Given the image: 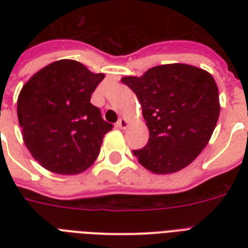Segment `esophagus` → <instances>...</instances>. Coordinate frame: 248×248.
Here are the masks:
<instances>
[{"mask_svg": "<svg viewBox=\"0 0 248 248\" xmlns=\"http://www.w3.org/2000/svg\"><path fill=\"white\" fill-rule=\"evenodd\" d=\"M127 126H128V121L126 120V118H121V120L117 122V127L122 128V130L127 127Z\"/></svg>", "mask_w": 248, "mask_h": 248, "instance_id": "obj_1", "label": "esophagus"}]
</instances>
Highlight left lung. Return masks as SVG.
I'll return each instance as SVG.
<instances>
[{
    "instance_id": "8db88e82",
    "label": "left lung",
    "mask_w": 248,
    "mask_h": 248,
    "mask_svg": "<svg viewBox=\"0 0 248 248\" xmlns=\"http://www.w3.org/2000/svg\"><path fill=\"white\" fill-rule=\"evenodd\" d=\"M121 81L139 99L149 130L148 144L134 151L151 172L180 171L207 145L220 114L219 90L207 71L189 64H163Z\"/></svg>"
}]
</instances>
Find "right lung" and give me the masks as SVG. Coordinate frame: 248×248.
<instances>
[{"label":"right lung","instance_id":"add662e5","mask_svg":"<svg viewBox=\"0 0 248 248\" xmlns=\"http://www.w3.org/2000/svg\"><path fill=\"white\" fill-rule=\"evenodd\" d=\"M83 64L62 59L34 73L17 96V120L25 147L44 169L77 175L89 169L113 128L90 103L104 79Z\"/></svg>","mask_w":248,"mask_h":248}]
</instances>
